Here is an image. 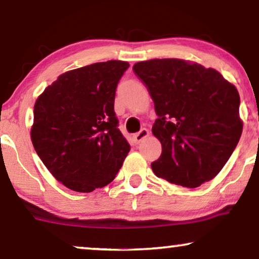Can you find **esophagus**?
<instances>
[{"label": "esophagus", "mask_w": 259, "mask_h": 259, "mask_svg": "<svg viewBox=\"0 0 259 259\" xmlns=\"http://www.w3.org/2000/svg\"><path fill=\"white\" fill-rule=\"evenodd\" d=\"M146 137H148V131L146 128H143V130H140L138 133L134 134L133 140H134V143H136V144H139L140 141Z\"/></svg>", "instance_id": "34e87169"}]
</instances>
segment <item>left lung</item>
Wrapping results in <instances>:
<instances>
[{
    "instance_id": "left-lung-1",
    "label": "left lung",
    "mask_w": 259,
    "mask_h": 259,
    "mask_svg": "<svg viewBox=\"0 0 259 259\" xmlns=\"http://www.w3.org/2000/svg\"><path fill=\"white\" fill-rule=\"evenodd\" d=\"M133 72L154 102L152 133L161 154L154 175L184 187L213 179L242 136L237 88L215 69L180 59L138 62Z\"/></svg>"
}]
</instances>
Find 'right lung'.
I'll return each mask as SVG.
<instances>
[{
    "instance_id": "right-lung-1",
    "label": "right lung",
    "mask_w": 259,
    "mask_h": 259,
    "mask_svg": "<svg viewBox=\"0 0 259 259\" xmlns=\"http://www.w3.org/2000/svg\"><path fill=\"white\" fill-rule=\"evenodd\" d=\"M128 62L111 60L61 74L34 106L31 141L58 182L92 192L115 178L131 147L114 112Z\"/></svg>"
}]
</instances>
